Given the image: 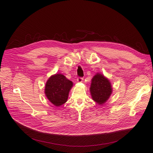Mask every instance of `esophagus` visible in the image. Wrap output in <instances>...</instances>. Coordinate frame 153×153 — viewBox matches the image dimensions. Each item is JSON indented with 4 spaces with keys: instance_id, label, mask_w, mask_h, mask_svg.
<instances>
[{
    "instance_id": "34e87169",
    "label": "esophagus",
    "mask_w": 153,
    "mask_h": 153,
    "mask_svg": "<svg viewBox=\"0 0 153 153\" xmlns=\"http://www.w3.org/2000/svg\"><path fill=\"white\" fill-rule=\"evenodd\" d=\"M82 80H83V78L81 77H78L77 79V81L78 82H82Z\"/></svg>"
}]
</instances>
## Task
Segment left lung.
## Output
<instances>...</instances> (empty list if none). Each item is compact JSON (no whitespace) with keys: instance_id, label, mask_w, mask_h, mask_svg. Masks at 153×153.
<instances>
[{"instance_id":"left-lung-1","label":"left lung","mask_w":153,"mask_h":153,"mask_svg":"<svg viewBox=\"0 0 153 153\" xmlns=\"http://www.w3.org/2000/svg\"><path fill=\"white\" fill-rule=\"evenodd\" d=\"M90 91L94 101L102 105L108 101L112 93L111 82L102 74L97 73L91 79Z\"/></svg>"}]
</instances>
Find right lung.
Instances as JSON below:
<instances>
[{"mask_svg":"<svg viewBox=\"0 0 153 153\" xmlns=\"http://www.w3.org/2000/svg\"><path fill=\"white\" fill-rule=\"evenodd\" d=\"M73 82L61 74H56L47 80L45 94L48 100L56 106H59L67 101L69 91Z\"/></svg>","mask_w":153,"mask_h":153,"instance_id":"right-lung-1","label":"right lung"}]
</instances>
